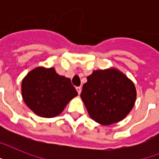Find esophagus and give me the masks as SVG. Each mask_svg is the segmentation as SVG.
Segmentation results:
<instances>
[{
    "instance_id": "1",
    "label": "esophagus",
    "mask_w": 159,
    "mask_h": 159,
    "mask_svg": "<svg viewBox=\"0 0 159 159\" xmlns=\"http://www.w3.org/2000/svg\"><path fill=\"white\" fill-rule=\"evenodd\" d=\"M76 90H77V92L78 94H81V92H82V88H81V87H76Z\"/></svg>"
}]
</instances>
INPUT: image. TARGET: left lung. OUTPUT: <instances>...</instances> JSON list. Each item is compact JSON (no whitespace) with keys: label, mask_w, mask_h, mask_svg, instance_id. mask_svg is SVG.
<instances>
[{"label":"left lung","mask_w":159,"mask_h":159,"mask_svg":"<svg viewBox=\"0 0 159 159\" xmlns=\"http://www.w3.org/2000/svg\"><path fill=\"white\" fill-rule=\"evenodd\" d=\"M87 78L81 98L90 117L103 125L125 118L135 103L134 82L114 67L94 71Z\"/></svg>","instance_id":"1"}]
</instances>
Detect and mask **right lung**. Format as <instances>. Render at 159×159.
Instances as JSON below:
<instances>
[{
    "label": "right lung",
    "mask_w": 159,
    "mask_h": 159,
    "mask_svg": "<svg viewBox=\"0 0 159 159\" xmlns=\"http://www.w3.org/2000/svg\"><path fill=\"white\" fill-rule=\"evenodd\" d=\"M21 92L26 106L43 118L58 116L77 96L69 78L57 74L53 67H43L31 70L24 77Z\"/></svg>",
    "instance_id": "1"
}]
</instances>
